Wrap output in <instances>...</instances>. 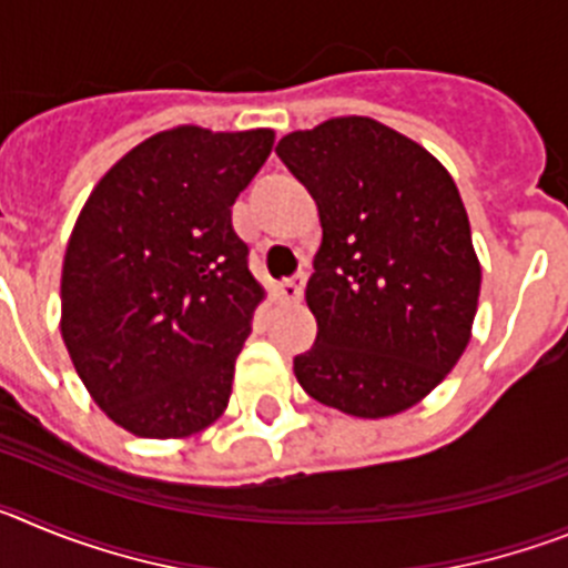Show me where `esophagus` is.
I'll return each instance as SVG.
<instances>
[{"label": "esophagus", "mask_w": 568, "mask_h": 568, "mask_svg": "<svg viewBox=\"0 0 568 568\" xmlns=\"http://www.w3.org/2000/svg\"><path fill=\"white\" fill-rule=\"evenodd\" d=\"M301 295H304V275H295V278L275 284V298L284 301V304H298Z\"/></svg>", "instance_id": "esophagus-1"}]
</instances>
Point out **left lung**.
<instances>
[{
    "label": "left lung",
    "instance_id": "1",
    "mask_svg": "<svg viewBox=\"0 0 568 568\" xmlns=\"http://www.w3.org/2000/svg\"><path fill=\"white\" fill-rule=\"evenodd\" d=\"M275 153L324 230L307 281L318 335L295 378L355 418L404 413L458 364L478 313L480 261L453 175L366 115L295 130Z\"/></svg>",
    "mask_w": 568,
    "mask_h": 568
}]
</instances>
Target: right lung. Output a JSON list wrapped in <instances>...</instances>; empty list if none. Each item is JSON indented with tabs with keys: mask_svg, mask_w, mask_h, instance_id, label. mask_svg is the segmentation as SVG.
<instances>
[{
	"mask_svg": "<svg viewBox=\"0 0 568 568\" xmlns=\"http://www.w3.org/2000/svg\"><path fill=\"white\" fill-rule=\"evenodd\" d=\"M275 133L182 124L135 144L88 195L62 264V338L90 398L139 438L227 409L264 287L230 207Z\"/></svg>",
	"mask_w": 568,
	"mask_h": 568,
	"instance_id": "right-lung-1",
	"label": "right lung"
}]
</instances>
